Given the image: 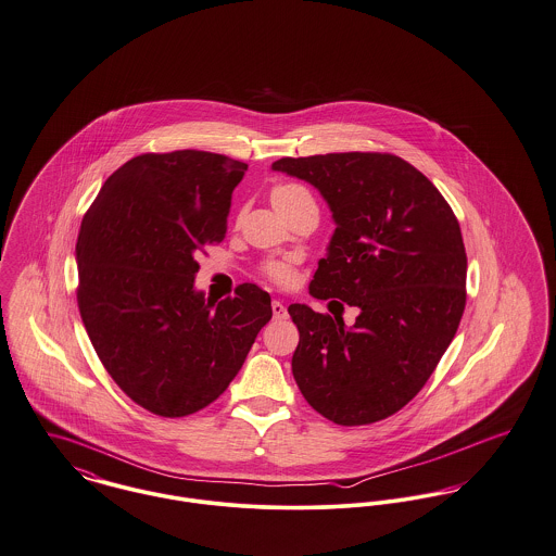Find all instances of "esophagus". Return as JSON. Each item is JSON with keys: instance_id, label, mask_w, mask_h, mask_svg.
<instances>
[{"instance_id": "34e87169", "label": "esophagus", "mask_w": 556, "mask_h": 556, "mask_svg": "<svg viewBox=\"0 0 556 556\" xmlns=\"http://www.w3.org/2000/svg\"><path fill=\"white\" fill-rule=\"evenodd\" d=\"M270 307H273V315H275V319H281V317H286V313H288V308L283 305V301H279V299H275Z\"/></svg>"}]
</instances>
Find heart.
<instances>
[{
	"label": "heart",
	"mask_w": 556,
	"mask_h": 556,
	"mask_svg": "<svg viewBox=\"0 0 556 556\" xmlns=\"http://www.w3.org/2000/svg\"><path fill=\"white\" fill-rule=\"evenodd\" d=\"M303 187L299 186H277L273 189V193H270V198H273V202H277V200H283V198H288V195H292V193H296V191H301ZM266 275L273 279V281H277V283H290L292 279H294V268H292V264L290 262H283V260H277V262H268L266 264Z\"/></svg>",
	"instance_id": "1"
}]
</instances>
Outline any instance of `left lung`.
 I'll return each instance as SVG.
<instances>
[{"label":"left lung","mask_w":556,"mask_h":556,"mask_svg":"<svg viewBox=\"0 0 556 556\" xmlns=\"http://www.w3.org/2000/svg\"><path fill=\"white\" fill-rule=\"evenodd\" d=\"M270 168L315 187L332 213L308 294L358 307L352 326L308 305L288 307L301 332L294 379L337 425L383 420L422 390L460 324V226L439 189L390 153L281 157Z\"/></svg>","instance_id":"1"}]
</instances>
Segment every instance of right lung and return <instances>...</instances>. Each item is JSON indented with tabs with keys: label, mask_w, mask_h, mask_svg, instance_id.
Masks as SVG:
<instances>
[{
	"label": "right lung",
	"mask_w": 556,
	"mask_h": 556,
	"mask_svg": "<svg viewBox=\"0 0 556 556\" xmlns=\"http://www.w3.org/2000/svg\"><path fill=\"white\" fill-rule=\"evenodd\" d=\"M248 164L206 151L138 155L113 173L76 241L78 308L125 394L164 418L213 403L273 317L253 283L235 299L195 290V253L226 235Z\"/></svg>",
	"instance_id": "1"
}]
</instances>
